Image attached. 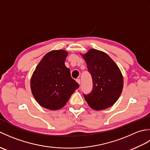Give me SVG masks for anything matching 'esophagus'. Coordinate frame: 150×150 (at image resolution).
I'll use <instances>...</instances> for the list:
<instances>
[{
	"label": "esophagus",
	"instance_id": "1",
	"mask_svg": "<svg viewBox=\"0 0 150 150\" xmlns=\"http://www.w3.org/2000/svg\"><path fill=\"white\" fill-rule=\"evenodd\" d=\"M76 81H77V83H78L79 84H81V80H80V79H77V80H76Z\"/></svg>",
	"mask_w": 150,
	"mask_h": 150
}]
</instances>
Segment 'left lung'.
Here are the masks:
<instances>
[{"label": "left lung", "mask_w": 150, "mask_h": 150, "mask_svg": "<svg viewBox=\"0 0 150 150\" xmlns=\"http://www.w3.org/2000/svg\"><path fill=\"white\" fill-rule=\"evenodd\" d=\"M86 62L88 71L93 79V90L84 95L92 109L103 110L112 106L122 93L124 79L119 67L107 53L90 49L81 54Z\"/></svg>", "instance_id": "8db88e82"}]
</instances>
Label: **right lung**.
<instances>
[{
	"instance_id": "add662e5",
	"label": "right lung",
	"mask_w": 150,
	"mask_h": 150,
	"mask_svg": "<svg viewBox=\"0 0 150 150\" xmlns=\"http://www.w3.org/2000/svg\"><path fill=\"white\" fill-rule=\"evenodd\" d=\"M68 54L63 50L46 53L31 76L30 87L33 97L46 109L57 110L64 106L79 87L64 64Z\"/></svg>"
}]
</instances>
